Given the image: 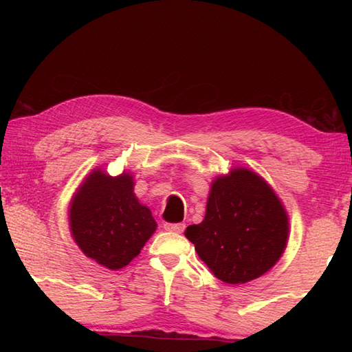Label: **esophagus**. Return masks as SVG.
<instances>
[{
  "label": "esophagus",
  "instance_id": "obj_1",
  "mask_svg": "<svg viewBox=\"0 0 352 352\" xmlns=\"http://www.w3.org/2000/svg\"><path fill=\"white\" fill-rule=\"evenodd\" d=\"M163 228L166 231H170V233H183L186 226H184V223H169V222H166L163 226Z\"/></svg>",
  "mask_w": 352,
  "mask_h": 352
}]
</instances>
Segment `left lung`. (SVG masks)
Returning a JSON list of instances; mask_svg holds the SVG:
<instances>
[{"label": "left lung", "instance_id": "obj_1", "mask_svg": "<svg viewBox=\"0 0 352 352\" xmlns=\"http://www.w3.org/2000/svg\"><path fill=\"white\" fill-rule=\"evenodd\" d=\"M184 234L216 278L243 284L280 260L289 239V218L263 178L236 168L213 180L204 221L189 226Z\"/></svg>", "mask_w": 352, "mask_h": 352}]
</instances>
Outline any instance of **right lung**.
<instances>
[{
	"mask_svg": "<svg viewBox=\"0 0 352 352\" xmlns=\"http://www.w3.org/2000/svg\"><path fill=\"white\" fill-rule=\"evenodd\" d=\"M133 175L110 177L95 169L69 206L74 241L96 263L118 271L139 256L157 228L151 210L134 195Z\"/></svg>",
	"mask_w": 352,
	"mask_h": 352,
	"instance_id": "obj_1",
	"label": "right lung"
}]
</instances>
